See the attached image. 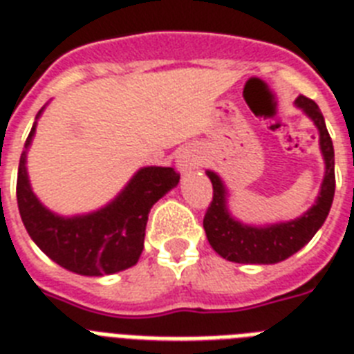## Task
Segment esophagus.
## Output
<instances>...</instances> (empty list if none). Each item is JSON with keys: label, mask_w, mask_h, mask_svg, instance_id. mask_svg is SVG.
I'll use <instances>...</instances> for the list:
<instances>
[{"label": "esophagus", "mask_w": 354, "mask_h": 354, "mask_svg": "<svg viewBox=\"0 0 354 354\" xmlns=\"http://www.w3.org/2000/svg\"><path fill=\"white\" fill-rule=\"evenodd\" d=\"M195 165H197V160H195V157L189 151H180L179 156H177V166H179L180 171L192 170Z\"/></svg>", "instance_id": "1"}]
</instances>
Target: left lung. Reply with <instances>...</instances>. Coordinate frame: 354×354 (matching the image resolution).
Returning <instances> with one entry per match:
<instances>
[{
  "label": "left lung",
  "mask_w": 354,
  "mask_h": 354,
  "mask_svg": "<svg viewBox=\"0 0 354 354\" xmlns=\"http://www.w3.org/2000/svg\"><path fill=\"white\" fill-rule=\"evenodd\" d=\"M297 106H300L309 118L313 119L320 131V150L326 160V175L317 203L302 217L291 223L273 224L268 227H253L241 224L230 217L226 209V189L217 174L208 171L213 184V198L204 215V230L209 244L218 255L226 261L239 264H275L286 261L288 257L304 248L318 227L322 226L335 197V150L326 121L318 104L313 99L299 95Z\"/></svg>",
  "instance_id": "obj_1"
}]
</instances>
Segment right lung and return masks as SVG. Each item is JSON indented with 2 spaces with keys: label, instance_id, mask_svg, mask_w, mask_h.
<instances>
[{
  "label": "right lung",
  "instance_id": "obj_1",
  "mask_svg": "<svg viewBox=\"0 0 354 354\" xmlns=\"http://www.w3.org/2000/svg\"><path fill=\"white\" fill-rule=\"evenodd\" d=\"M34 131L36 122L26 137L25 148L30 145ZM25 157L26 151H23L17 168L16 195L26 232L52 261L65 270L88 277L110 275L137 264L145 248L150 208L180 179L174 168L148 166L133 175L127 188L106 208L90 215L63 218L48 212L32 194Z\"/></svg>",
  "mask_w": 354,
  "mask_h": 354
}]
</instances>
